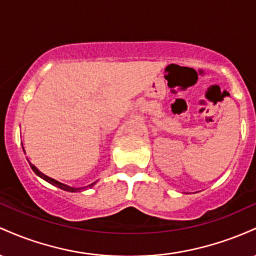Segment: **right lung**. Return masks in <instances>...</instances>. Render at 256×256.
<instances>
[{
    "label": "right lung",
    "instance_id": "add662e5",
    "mask_svg": "<svg viewBox=\"0 0 256 256\" xmlns=\"http://www.w3.org/2000/svg\"><path fill=\"white\" fill-rule=\"evenodd\" d=\"M30 166H31V168L34 170V172L36 173L37 176H40V178H43L44 180H46V182H48V183H50V184H52V185H55V186L60 188V189H62V190H66V192H80V190H84V189H86V188H89V186H92V185L95 184V183H92V184H90L89 186H85V188H72V186H68V185H64V184H62V183H60V182H58V180H55V179H52V178H50V177H48V176L43 174V173L40 172V171H38V168H37V167L32 165V164H30Z\"/></svg>",
    "mask_w": 256,
    "mask_h": 256
}]
</instances>
